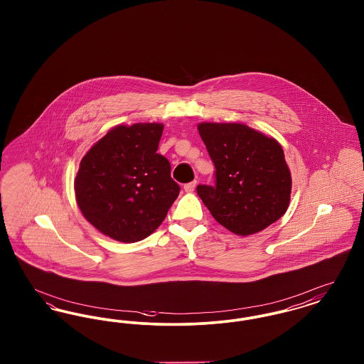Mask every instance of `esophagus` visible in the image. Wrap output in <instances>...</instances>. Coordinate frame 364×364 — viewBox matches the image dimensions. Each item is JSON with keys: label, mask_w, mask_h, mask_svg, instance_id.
Returning a JSON list of instances; mask_svg holds the SVG:
<instances>
[{"label": "esophagus", "mask_w": 364, "mask_h": 364, "mask_svg": "<svg viewBox=\"0 0 364 364\" xmlns=\"http://www.w3.org/2000/svg\"><path fill=\"white\" fill-rule=\"evenodd\" d=\"M196 180H193V181H191V183H187L186 186H184V190L186 192H192V191L195 190V187H196Z\"/></svg>", "instance_id": "1"}]
</instances>
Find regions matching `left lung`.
I'll list each match as a JSON object with an SVG mask.
<instances>
[{"label":"left lung","instance_id":"8db88e82","mask_svg":"<svg viewBox=\"0 0 364 364\" xmlns=\"http://www.w3.org/2000/svg\"><path fill=\"white\" fill-rule=\"evenodd\" d=\"M215 172L198 195L230 232L247 236L279 220L289 206L292 180L277 140L244 124L198 125Z\"/></svg>","mask_w":364,"mask_h":364}]
</instances>
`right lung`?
<instances>
[{"mask_svg": "<svg viewBox=\"0 0 364 364\" xmlns=\"http://www.w3.org/2000/svg\"><path fill=\"white\" fill-rule=\"evenodd\" d=\"M162 124L119 125L83 156L76 200L90 224L122 242H140L165 220L180 193L171 162L156 153Z\"/></svg>", "mask_w": 364, "mask_h": 364, "instance_id": "obj_1", "label": "right lung"}]
</instances>
